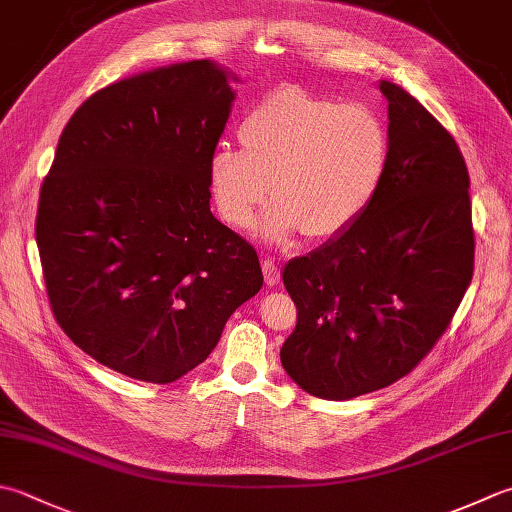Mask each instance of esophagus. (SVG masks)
I'll list each match as a JSON object with an SVG mask.
<instances>
[{
  "label": "esophagus",
  "mask_w": 512,
  "mask_h": 512,
  "mask_svg": "<svg viewBox=\"0 0 512 512\" xmlns=\"http://www.w3.org/2000/svg\"><path fill=\"white\" fill-rule=\"evenodd\" d=\"M262 270H264V279L268 286H277L279 284V268L275 264V259H262Z\"/></svg>",
  "instance_id": "obj_1"
}]
</instances>
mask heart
<instances>
[{
    "instance_id": "b5f03b06",
    "label": "heart",
    "mask_w": 512,
    "mask_h": 512,
    "mask_svg": "<svg viewBox=\"0 0 512 512\" xmlns=\"http://www.w3.org/2000/svg\"><path fill=\"white\" fill-rule=\"evenodd\" d=\"M237 135L242 150L219 146L208 159L210 195L226 224L248 228L270 186L275 199L259 222L270 242L295 230L342 235L375 202L390 162V130L375 106L297 86L250 108Z\"/></svg>"
}]
</instances>
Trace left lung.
<instances>
[{"label": "left lung", "mask_w": 512, "mask_h": 512, "mask_svg": "<svg viewBox=\"0 0 512 512\" xmlns=\"http://www.w3.org/2000/svg\"><path fill=\"white\" fill-rule=\"evenodd\" d=\"M390 162L342 235L284 268L297 326L282 366L306 393L353 399L408 375L444 335L473 279L468 168L453 135L382 79Z\"/></svg>", "instance_id": "8db88e82"}]
</instances>
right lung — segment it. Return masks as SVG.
I'll return each instance as SVG.
<instances>
[{
	"instance_id": "add662e5",
	"label": "right lung",
	"mask_w": 512,
	"mask_h": 512,
	"mask_svg": "<svg viewBox=\"0 0 512 512\" xmlns=\"http://www.w3.org/2000/svg\"><path fill=\"white\" fill-rule=\"evenodd\" d=\"M230 79L193 59L97 90L39 190L35 237L57 324L139 382L170 384L202 364L264 284L255 248L210 213Z\"/></svg>"
}]
</instances>
